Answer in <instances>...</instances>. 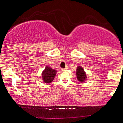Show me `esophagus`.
I'll use <instances>...</instances> for the list:
<instances>
[{
  "label": "esophagus",
  "mask_w": 123,
  "mask_h": 123,
  "mask_svg": "<svg viewBox=\"0 0 123 123\" xmlns=\"http://www.w3.org/2000/svg\"><path fill=\"white\" fill-rule=\"evenodd\" d=\"M67 68H68V67H66L65 68H62L61 70H62V71H64V70H67Z\"/></svg>",
  "instance_id": "obj_1"
}]
</instances>
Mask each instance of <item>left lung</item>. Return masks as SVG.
I'll return each instance as SVG.
<instances>
[{
  "label": "left lung",
  "mask_w": 123,
  "mask_h": 123,
  "mask_svg": "<svg viewBox=\"0 0 123 123\" xmlns=\"http://www.w3.org/2000/svg\"><path fill=\"white\" fill-rule=\"evenodd\" d=\"M76 75L77 80L80 82H85L87 80V79L86 72L84 71V68H82V67H81L80 65H78L77 68H76Z\"/></svg>",
  "instance_id": "left-lung-1"
}]
</instances>
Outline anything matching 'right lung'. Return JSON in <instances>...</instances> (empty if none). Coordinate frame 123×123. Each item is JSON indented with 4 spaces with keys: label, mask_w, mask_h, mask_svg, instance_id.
<instances>
[{
    "label": "right lung",
    "mask_w": 123,
    "mask_h": 123,
    "mask_svg": "<svg viewBox=\"0 0 123 123\" xmlns=\"http://www.w3.org/2000/svg\"><path fill=\"white\" fill-rule=\"evenodd\" d=\"M57 71L47 65L45 69L42 71V78L43 82L47 84L51 83L54 80Z\"/></svg>",
    "instance_id": "add662e5"
}]
</instances>
